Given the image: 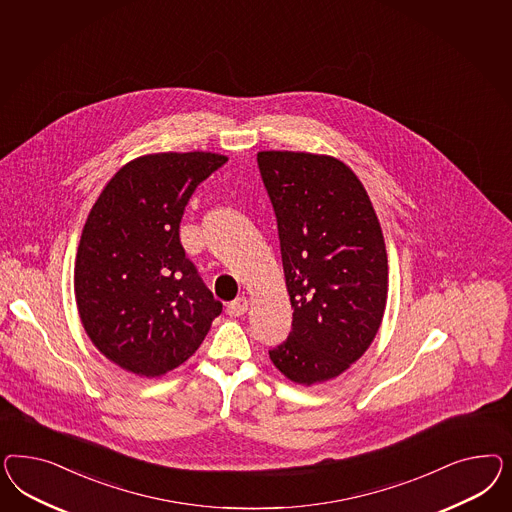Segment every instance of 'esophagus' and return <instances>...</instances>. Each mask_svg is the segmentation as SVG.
I'll return each instance as SVG.
<instances>
[{"instance_id": "1", "label": "esophagus", "mask_w": 512, "mask_h": 512, "mask_svg": "<svg viewBox=\"0 0 512 512\" xmlns=\"http://www.w3.org/2000/svg\"><path fill=\"white\" fill-rule=\"evenodd\" d=\"M249 308V300L246 296H240V298H236L233 300L231 304H229V308H227V313L229 315H233V317H240V315H244Z\"/></svg>"}]
</instances>
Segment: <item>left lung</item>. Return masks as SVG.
I'll return each mask as SVG.
<instances>
[{"label": "left lung", "instance_id": "1", "mask_svg": "<svg viewBox=\"0 0 512 512\" xmlns=\"http://www.w3.org/2000/svg\"><path fill=\"white\" fill-rule=\"evenodd\" d=\"M257 163L293 308L287 340L268 355L310 387L345 372L375 338L387 306L385 240L366 189L340 159L259 152Z\"/></svg>", "mask_w": 512, "mask_h": 512}]
</instances>
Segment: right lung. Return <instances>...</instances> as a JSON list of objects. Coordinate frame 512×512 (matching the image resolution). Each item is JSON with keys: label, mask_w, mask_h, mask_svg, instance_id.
I'll return each instance as SVG.
<instances>
[{"label": "right lung", "mask_w": 512, "mask_h": 512, "mask_svg": "<svg viewBox=\"0 0 512 512\" xmlns=\"http://www.w3.org/2000/svg\"><path fill=\"white\" fill-rule=\"evenodd\" d=\"M225 163L212 152L142 155L93 204L75 263L78 315L93 345L125 372L178 368L223 310L186 257L180 221L197 186Z\"/></svg>", "instance_id": "add662e5"}]
</instances>
